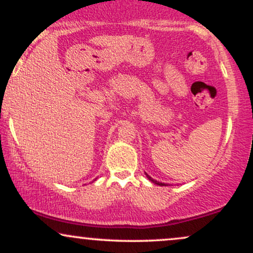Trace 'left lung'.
Segmentation results:
<instances>
[{"label": "left lung", "instance_id": "left-lung-1", "mask_svg": "<svg viewBox=\"0 0 253 253\" xmlns=\"http://www.w3.org/2000/svg\"><path fill=\"white\" fill-rule=\"evenodd\" d=\"M145 175H146V177H147V178H149V179H150V181H151V182H152V183H155V184H157V185H161V187H163V185H168V184H165V183L158 182V181H156V179H153V178H152V177H151V176H149V175H147V173H146V172H145Z\"/></svg>", "mask_w": 253, "mask_h": 253}]
</instances>
